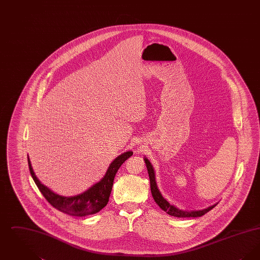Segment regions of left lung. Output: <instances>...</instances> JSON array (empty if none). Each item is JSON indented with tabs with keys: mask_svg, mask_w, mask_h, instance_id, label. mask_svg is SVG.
I'll use <instances>...</instances> for the list:
<instances>
[{
	"mask_svg": "<svg viewBox=\"0 0 260 260\" xmlns=\"http://www.w3.org/2000/svg\"><path fill=\"white\" fill-rule=\"evenodd\" d=\"M144 161H145L146 167H147V171H148L150 187H151V193H152L153 199L155 200L156 204L161 208V210L166 211L168 214L174 216V217H199V216H202V215L206 214L208 211L212 210L217 205V204L212 205V206H210L207 209H204V210H190V211L179 210V209L175 208L174 206L171 205L166 199L161 196V192L159 191L158 186L156 183L154 169H153L151 162L148 161L147 158H144Z\"/></svg>",
	"mask_w": 260,
	"mask_h": 260,
	"instance_id": "left-lung-1",
	"label": "left lung"
}]
</instances>
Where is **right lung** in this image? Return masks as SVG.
Wrapping results in <instances>:
<instances>
[{
    "label": "right lung",
    "instance_id": "obj_1",
    "mask_svg": "<svg viewBox=\"0 0 260 260\" xmlns=\"http://www.w3.org/2000/svg\"><path fill=\"white\" fill-rule=\"evenodd\" d=\"M134 153L132 151H127L123 153L122 155L118 156L110 164L105 175L99 182L91 186L84 193L76 196H71V197L57 195L56 193L52 192L47 186L42 184L34 173L29 157H28V166H29L30 173L33 177V180L35 181L39 190L53 208L68 215L87 216V215L99 212V210H102L107 205L111 194L112 186H113L115 175L118 172V170L120 169V167L122 166V164L124 162V161H126Z\"/></svg>",
    "mask_w": 260,
    "mask_h": 260
}]
</instances>
